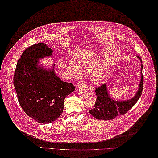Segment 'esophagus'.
Listing matches in <instances>:
<instances>
[{"instance_id": "1", "label": "esophagus", "mask_w": 158, "mask_h": 158, "mask_svg": "<svg viewBox=\"0 0 158 158\" xmlns=\"http://www.w3.org/2000/svg\"><path fill=\"white\" fill-rule=\"evenodd\" d=\"M85 84H86V82L85 81H80L79 82L77 83V86L79 87V86H82V85H85Z\"/></svg>"}]
</instances>
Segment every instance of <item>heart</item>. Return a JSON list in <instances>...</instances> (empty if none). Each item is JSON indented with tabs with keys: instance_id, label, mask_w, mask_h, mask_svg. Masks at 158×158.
Masks as SVG:
<instances>
[{
	"instance_id": "b5f03b06",
	"label": "heart",
	"mask_w": 158,
	"mask_h": 158,
	"mask_svg": "<svg viewBox=\"0 0 158 158\" xmlns=\"http://www.w3.org/2000/svg\"><path fill=\"white\" fill-rule=\"evenodd\" d=\"M82 66L83 68L90 70V71H94V69L100 68V66L98 64L90 61L84 62L82 64ZM68 67L70 71L75 75H79L81 72V67L79 66V64H76L74 61L70 62ZM106 78V73L103 70H98V71L94 72L92 75V81L95 84H100L103 83Z\"/></svg>"
}]
</instances>
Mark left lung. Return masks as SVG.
<instances>
[{
	"label": "left lung",
	"mask_w": 158,
	"mask_h": 158,
	"mask_svg": "<svg viewBox=\"0 0 158 158\" xmlns=\"http://www.w3.org/2000/svg\"><path fill=\"white\" fill-rule=\"evenodd\" d=\"M141 60V80L135 95L130 100L118 101L110 97L106 84H103L96 89L97 96L94 107L89 110V113L98 120H113L120 114H126L133 107L141 96L143 87V76L142 74V60L139 56H137Z\"/></svg>",
	"instance_id": "obj_1"
}]
</instances>
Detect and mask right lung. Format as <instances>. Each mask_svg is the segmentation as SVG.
<instances>
[{"instance_id": "add662e5", "label": "right lung", "mask_w": 158, "mask_h": 158, "mask_svg": "<svg viewBox=\"0 0 158 158\" xmlns=\"http://www.w3.org/2000/svg\"><path fill=\"white\" fill-rule=\"evenodd\" d=\"M52 55V50L44 43L28 47L17 61L14 76L21 107L39 123L49 124L59 117L64 99L75 90L73 84L64 82L56 75L55 65L49 70L38 65L39 59Z\"/></svg>"}]
</instances>
